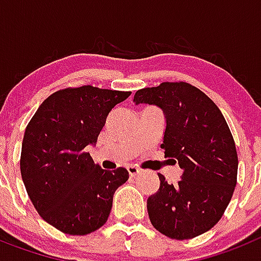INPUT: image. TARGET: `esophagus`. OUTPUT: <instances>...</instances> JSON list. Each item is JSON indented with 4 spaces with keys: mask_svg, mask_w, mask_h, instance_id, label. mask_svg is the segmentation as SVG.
Here are the masks:
<instances>
[{
    "mask_svg": "<svg viewBox=\"0 0 261 261\" xmlns=\"http://www.w3.org/2000/svg\"><path fill=\"white\" fill-rule=\"evenodd\" d=\"M127 171H128V174H130V177H137L138 174L140 173L139 169H138L137 167H133V165L127 167Z\"/></svg>",
    "mask_w": 261,
    "mask_h": 261,
    "instance_id": "esophagus-1",
    "label": "esophagus"
}]
</instances>
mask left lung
Here are the masks:
<instances>
[{
    "label": "left lung",
    "instance_id": "obj_1",
    "mask_svg": "<svg viewBox=\"0 0 261 261\" xmlns=\"http://www.w3.org/2000/svg\"><path fill=\"white\" fill-rule=\"evenodd\" d=\"M134 102L162 109L167 126L160 147L182 169L174 185L159 173L160 188L147 199L149 221L171 239H192L209 231L222 218L237 185V148L225 117L205 93L184 81L138 90Z\"/></svg>",
    "mask_w": 261,
    "mask_h": 261
}]
</instances>
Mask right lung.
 I'll use <instances>...</instances> for the list:
<instances>
[{"mask_svg": "<svg viewBox=\"0 0 261 261\" xmlns=\"http://www.w3.org/2000/svg\"><path fill=\"white\" fill-rule=\"evenodd\" d=\"M131 92L92 85L67 88L43 101L27 124L21 174L36 212L64 234L87 235L106 223L126 168L106 171L85 151L106 118Z\"/></svg>", "mask_w": 261, "mask_h": 261, "instance_id": "1", "label": "right lung"}]
</instances>
